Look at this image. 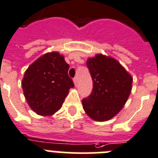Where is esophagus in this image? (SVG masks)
<instances>
[{"label":"esophagus","mask_w":158,"mask_h":158,"mask_svg":"<svg viewBox=\"0 0 158 158\" xmlns=\"http://www.w3.org/2000/svg\"><path fill=\"white\" fill-rule=\"evenodd\" d=\"M73 82H74V85L77 86V82H78L77 81V77H76L73 78Z\"/></svg>","instance_id":"1"}]
</instances>
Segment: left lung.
<instances>
[{
    "instance_id": "obj_1",
    "label": "left lung",
    "mask_w": 158,
    "mask_h": 158,
    "mask_svg": "<svg viewBox=\"0 0 158 158\" xmlns=\"http://www.w3.org/2000/svg\"><path fill=\"white\" fill-rule=\"evenodd\" d=\"M87 67L93 80L92 93L82 100L87 115L94 121H106L121 111L131 93L133 78L110 56L97 54L88 58Z\"/></svg>"
}]
</instances>
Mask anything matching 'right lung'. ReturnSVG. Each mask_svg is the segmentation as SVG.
Listing matches in <instances>:
<instances>
[{
    "label": "right lung",
    "instance_id": "1",
    "mask_svg": "<svg viewBox=\"0 0 158 158\" xmlns=\"http://www.w3.org/2000/svg\"><path fill=\"white\" fill-rule=\"evenodd\" d=\"M69 68L57 52L45 53L29 66L21 85L29 106L41 116H50L62 106L73 81L68 75Z\"/></svg>",
    "mask_w": 158,
    "mask_h": 158
}]
</instances>
